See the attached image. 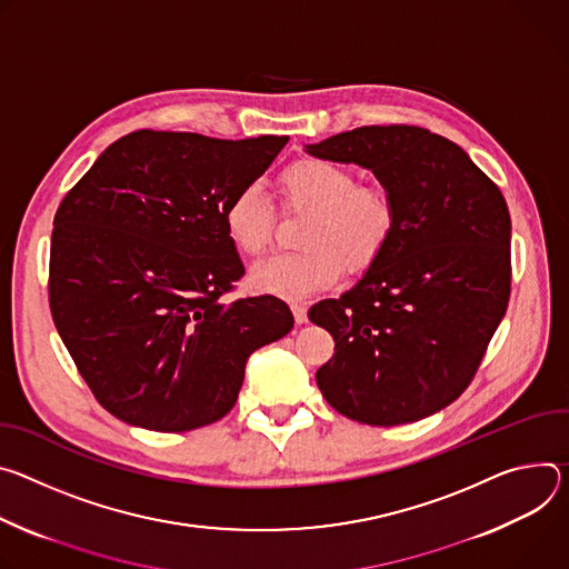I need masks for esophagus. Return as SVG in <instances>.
I'll return each mask as SVG.
<instances>
[{
    "instance_id": "1",
    "label": "esophagus",
    "mask_w": 569,
    "mask_h": 569,
    "mask_svg": "<svg viewBox=\"0 0 569 569\" xmlns=\"http://www.w3.org/2000/svg\"><path fill=\"white\" fill-rule=\"evenodd\" d=\"M291 311H293V319H296V323L298 326H302V323H307V307L305 305H291Z\"/></svg>"
}]
</instances>
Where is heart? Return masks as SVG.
I'll return each instance as SVG.
<instances>
[{
  "label": "heart",
  "mask_w": 569,
  "mask_h": 569,
  "mask_svg": "<svg viewBox=\"0 0 569 569\" xmlns=\"http://www.w3.org/2000/svg\"><path fill=\"white\" fill-rule=\"evenodd\" d=\"M282 201L309 210L305 250L278 252L250 269V287L284 300H307L335 287L343 273L363 271L380 260L393 239L398 210L382 187L359 184L352 169L323 158H300L280 173ZM230 243L248 258L269 248L276 210L260 184H246L223 208Z\"/></svg>",
  "instance_id": "b5f03b06"
}]
</instances>
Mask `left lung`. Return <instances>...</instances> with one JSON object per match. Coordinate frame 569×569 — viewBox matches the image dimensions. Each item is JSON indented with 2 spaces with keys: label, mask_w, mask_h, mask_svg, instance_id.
<instances>
[{
  "label": "left lung",
  "mask_w": 569,
  "mask_h": 569,
  "mask_svg": "<svg viewBox=\"0 0 569 569\" xmlns=\"http://www.w3.org/2000/svg\"><path fill=\"white\" fill-rule=\"evenodd\" d=\"M307 153L370 169L391 194V243L309 321L335 337L317 370L341 416L393 427L452 405L472 382L511 296V217L455 142L420 126H361Z\"/></svg>",
  "instance_id": "1"
}]
</instances>
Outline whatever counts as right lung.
<instances>
[{"instance_id": "add662e5", "label": "right lung", "mask_w": 569, "mask_h": 569, "mask_svg": "<svg viewBox=\"0 0 569 569\" xmlns=\"http://www.w3.org/2000/svg\"><path fill=\"white\" fill-rule=\"evenodd\" d=\"M287 142L136 131L62 199L51 317L114 418L151 431L217 422L237 402L248 357L291 332V311L273 296L221 302L243 276L223 208Z\"/></svg>"}]
</instances>
